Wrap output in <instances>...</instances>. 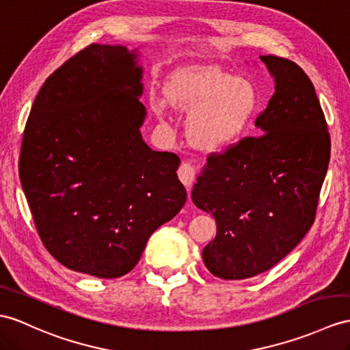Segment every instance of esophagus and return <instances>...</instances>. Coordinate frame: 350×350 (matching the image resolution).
I'll list each match as a JSON object with an SVG mask.
<instances>
[{"label": "esophagus", "mask_w": 350, "mask_h": 350, "mask_svg": "<svg viewBox=\"0 0 350 350\" xmlns=\"http://www.w3.org/2000/svg\"><path fill=\"white\" fill-rule=\"evenodd\" d=\"M178 176H180L181 183L187 187V189H190L196 180V167L185 161V163H183L180 169H178Z\"/></svg>", "instance_id": "obj_1"}]
</instances>
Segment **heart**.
I'll use <instances>...</instances> for the list:
<instances>
[{"label":"heart","instance_id":"heart-1","mask_svg":"<svg viewBox=\"0 0 350 350\" xmlns=\"http://www.w3.org/2000/svg\"><path fill=\"white\" fill-rule=\"evenodd\" d=\"M166 98L176 108L193 111L190 135L196 146L206 150L233 146L250 129L258 109V96L250 81L212 65L174 71L166 80ZM152 108L163 117L166 100L156 98Z\"/></svg>","mask_w":350,"mask_h":350}]
</instances>
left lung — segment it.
<instances>
[{
  "instance_id": "left-lung-1",
  "label": "left lung",
  "mask_w": 350,
  "mask_h": 350,
  "mask_svg": "<svg viewBox=\"0 0 350 350\" xmlns=\"http://www.w3.org/2000/svg\"><path fill=\"white\" fill-rule=\"evenodd\" d=\"M275 93L248 136L211 152L191 193L217 221L203 250L212 275L241 280L271 269L291 252L317 217L331 139L313 83L295 62L260 56Z\"/></svg>"
}]
</instances>
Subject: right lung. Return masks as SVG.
<instances>
[{
    "mask_svg": "<svg viewBox=\"0 0 350 350\" xmlns=\"http://www.w3.org/2000/svg\"><path fill=\"white\" fill-rule=\"evenodd\" d=\"M123 46L84 47L47 77L25 124L19 178L46 250L120 278L187 200L180 157L142 141V70Z\"/></svg>",
    "mask_w": 350,
    "mask_h": 350,
    "instance_id": "1",
    "label": "right lung"
}]
</instances>
